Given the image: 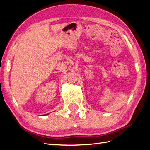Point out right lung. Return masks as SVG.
<instances>
[{"label": "right lung", "mask_w": 150, "mask_h": 150, "mask_svg": "<svg viewBox=\"0 0 150 150\" xmlns=\"http://www.w3.org/2000/svg\"><path fill=\"white\" fill-rule=\"evenodd\" d=\"M47 114H43V116H45V115H47Z\"/></svg>", "instance_id": "right-lung-1"}]
</instances>
